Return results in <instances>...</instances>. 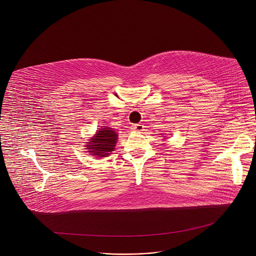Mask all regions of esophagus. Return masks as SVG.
<instances>
[{
	"instance_id": "esophagus-1",
	"label": "esophagus",
	"mask_w": 256,
	"mask_h": 256,
	"mask_svg": "<svg viewBox=\"0 0 256 256\" xmlns=\"http://www.w3.org/2000/svg\"><path fill=\"white\" fill-rule=\"evenodd\" d=\"M143 125L141 124V123H138V124H133L132 125V129L134 130V131H138V132H140V131H142L143 130Z\"/></svg>"
}]
</instances>
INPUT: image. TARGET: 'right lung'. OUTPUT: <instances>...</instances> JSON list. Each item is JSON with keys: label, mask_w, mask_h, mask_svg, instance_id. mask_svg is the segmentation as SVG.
<instances>
[{"label": "right lung", "mask_w": 256, "mask_h": 256, "mask_svg": "<svg viewBox=\"0 0 256 256\" xmlns=\"http://www.w3.org/2000/svg\"><path fill=\"white\" fill-rule=\"evenodd\" d=\"M116 141L117 133L112 131V128L106 127L96 132L94 139L88 142L90 145L86 146V148L90 150L88 152H92L94 156L104 158L114 150Z\"/></svg>", "instance_id": "right-lung-1"}]
</instances>
